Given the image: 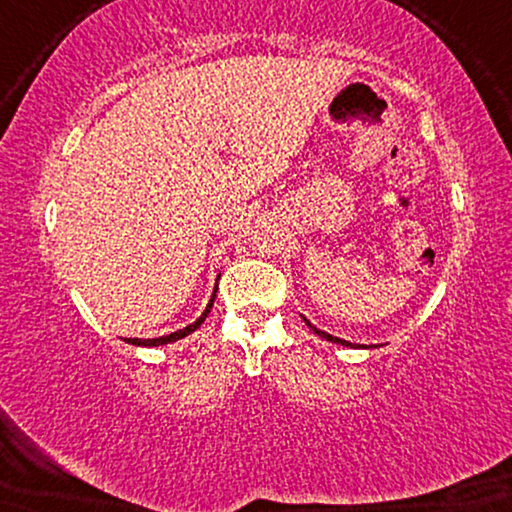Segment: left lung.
<instances>
[{
  "label": "left lung",
  "mask_w": 512,
  "mask_h": 512,
  "mask_svg": "<svg viewBox=\"0 0 512 512\" xmlns=\"http://www.w3.org/2000/svg\"><path fill=\"white\" fill-rule=\"evenodd\" d=\"M307 321V319H305ZM307 326H310L312 328V331L314 333H317V335H321V338H326V340H331V342H335V345H345V347H352V342H345V340H340V338H333V335H328V333H324V331H317V328H314L312 324H310V321H307ZM356 347H359V345H356Z\"/></svg>",
  "instance_id": "1"
}]
</instances>
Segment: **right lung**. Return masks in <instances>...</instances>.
Here are the masks:
<instances>
[{"label":"right lung","mask_w":512,"mask_h":512,"mask_svg":"<svg viewBox=\"0 0 512 512\" xmlns=\"http://www.w3.org/2000/svg\"><path fill=\"white\" fill-rule=\"evenodd\" d=\"M214 298H216V289H214V296H212V300H209L207 310L202 312V317H200V319H195L191 326H186V328H179V331H174V333H170V335H163V338H151V340L125 338V342H130V345H139V347H158V345H167V342H174V340H179V338H186L188 333H193L195 328H198V326L202 324V321L207 319V314H209V310H212V305H214Z\"/></svg>","instance_id":"right-lung-1"}]
</instances>
